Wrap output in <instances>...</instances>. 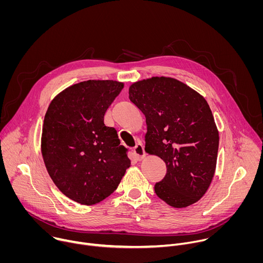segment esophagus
Returning a JSON list of instances; mask_svg holds the SVG:
<instances>
[{
    "instance_id": "34e87169",
    "label": "esophagus",
    "mask_w": 263,
    "mask_h": 263,
    "mask_svg": "<svg viewBox=\"0 0 263 263\" xmlns=\"http://www.w3.org/2000/svg\"><path fill=\"white\" fill-rule=\"evenodd\" d=\"M133 153L135 155V158L137 160H141L144 156H145V152H144V147L143 144L141 142H137L135 147L133 148Z\"/></svg>"
}]
</instances>
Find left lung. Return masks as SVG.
I'll return each mask as SVG.
<instances>
[{"mask_svg": "<svg viewBox=\"0 0 263 263\" xmlns=\"http://www.w3.org/2000/svg\"><path fill=\"white\" fill-rule=\"evenodd\" d=\"M130 101L145 117V152L166 164L155 194L176 208L199 201L212 181L218 132L206 100L186 84L166 77L138 81Z\"/></svg>", "mask_w": 263, "mask_h": 263, "instance_id": "obj_1", "label": "left lung"}]
</instances>
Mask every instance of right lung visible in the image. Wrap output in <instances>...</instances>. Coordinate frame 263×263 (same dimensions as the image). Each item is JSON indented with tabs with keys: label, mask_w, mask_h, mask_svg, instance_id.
Masks as SVG:
<instances>
[{
	"label": "right lung",
	"mask_w": 263,
	"mask_h": 263,
	"mask_svg": "<svg viewBox=\"0 0 263 263\" xmlns=\"http://www.w3.org/2000/svg\"><path fill=\"white\" fill-rule=\"evenodd\" d=\"M124 88L111 80L69 86L50 104L42 152L50 177L70 200L92 205L114 193L130 166L128 149L104 116Z\"/></svg>",
	"instance_id": "right-lung-1"
}]
</instances>
